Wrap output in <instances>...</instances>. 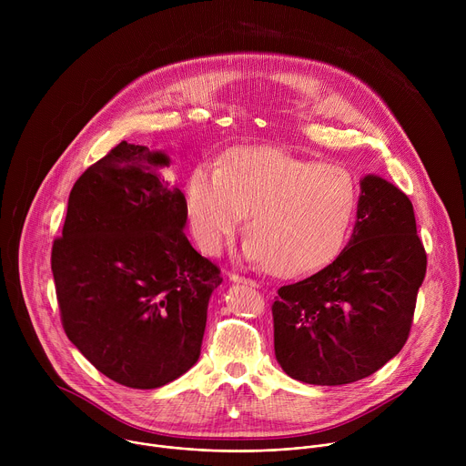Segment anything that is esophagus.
I'll use <instances>...</instances> for the list:
<instances>
[{"label": "esophagus", "mask_w": 466, "mask_h": 466, "mask_svg": "<svg viewBox=\"0 0 466 466\" xmlns=\"http://www.w3.org/2000/svg\"><path fill=\"white\" fill-rule=\"evenodd\" d=\"M228 279L232 280V282H236V284H247V286H258L254 280H250V279H245V277H239V275H236V273H230L228 275Z\"/></svg>", "instance_id": "esophagus-1"}]
</instances>
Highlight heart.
Wrapping results in <instances>:
<instances>
[{"label": "heart", "instance_id": "heart-1", "mask_svg": "<svg viewBox=\"0 0 466 466\" xmlns=\"http://www.w3.org/2000/svg\"><path fill=\"white\" fill-rule=\"evenodd\" d=\"M356 208L350 173L271 147L239 149L221 169L198 166L186 184V218L198 250L218 256L247 216L245 259L279 277H302L334 259Z\"/></svg>", "mask_w": 466, "mask_h": 466}]
</instances>
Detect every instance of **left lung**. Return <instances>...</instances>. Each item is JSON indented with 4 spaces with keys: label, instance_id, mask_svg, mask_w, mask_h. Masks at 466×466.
<instances>
[{
    "label": "left lung",
    "instance_id": "1",
    "mask_svg": "<svg viewBox=\"0 0 466 466\" xmlns=\"http://www.w3.org/2000/svg\"><path fill=\"white\" fill-rule=\"evenodd\" d=\"M349 245L319 273L282 286L273 304L275 356L304 383L363 380L408 341L426 250L413 205L381 177L361 178Z\"/></svg>",
    "mask_w": 466,
    "mask_h": 466
}]
</instances>
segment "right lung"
<instances>
[{
	"label": "right lung",
	"instance_id": "obj_1",
	"mask_svg": "<svg viewBox=\"0 0 466 466\" xmlns=\"http://www.w3.org/2000/svg\"><path fill=\"white\" fill-rule=\"evenodd\" d=\"M169 157L117 144L74 184L51 271L66 336L106 378L162 387L198 356L216 263L184 234L186 198Z\"/></svg>",
	"mask_w": 466,
	"mask_h": 466
}]
</instances>
